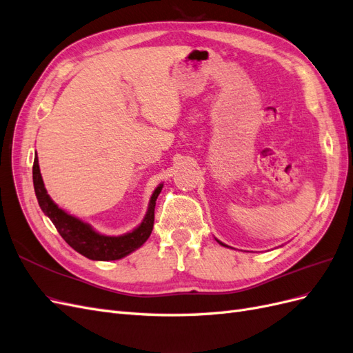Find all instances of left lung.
I'll use <instances>...</instances> for the list:
<instances>
[{
    "instance_id": "8db88e82",
    "label": "left lung",
    "mask_w": 353,
    "mask_h": 353,
    "mask_svg": "<svg viewBox=\"0 0 353 353\" xmlns=\"http://www.w3.org/2000/svg\"><path fill=\"white\" fill-rule=\"evenodd\" d=\"M219 244H222V243H221V241H219ZM222 245H225V244H222Z\"/></svg>"
}]
</instances>
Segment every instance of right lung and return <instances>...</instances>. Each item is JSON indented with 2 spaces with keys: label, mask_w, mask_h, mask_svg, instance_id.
I'll return each instance as SVG.
<instances>
[{
  "label": "right lung",
  "mask_w": 353,
  "mask_h": 353,
  "mask_svg": "<svg viewBox=\"0 0 353 353\" xmlns=\"http://www.w3.org/2000/svg\"><path fill=\"white\" fill-rule=\"evenodd\" d=\"M32 176H34V188L39 208L51 219V222L54 223V227L57 228L63 240H65L72 249L85 256V258L92 261L121 259L123 256L137 250L138 248H141L147 241V239L150 237L154 223L156 199L160 194V191H162L163 185H159L154 190L150 205H148L147 215L140 227L135 228L132 232L125 234V236L109 237L95 232L88 223H85L74 216H70L69 213L61 210L56 203L50 199L44 187V181H42L39 172L37 156L34 160V168H32Z\"/></svg>",
  "instance_id": "right-lung-1"
}]
</instances>
